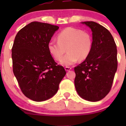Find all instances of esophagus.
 <instances>
[{"label": "esophagus", "instance_id": "34e87169", "mask_svg": "<svg viewBox=\"0 0 126 126\" xmlns=\"http://www.w3.org/2000/svg\"><path fill=\"white\" fill-rule=\"evenodd\" d=\"M65 70H66V71H69V70L72 69V68H71V67H69V66H66L65 68Z\"/></svg>", "mask_w": 126, "mask_h": 126}]
</instances>
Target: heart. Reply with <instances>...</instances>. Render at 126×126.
I'll list each match as a JSON object with an SVG mask.
<instances>
[{
  "label": "heart",
  "instance_id": "1",
  "mask_svg": "<svg viewBox=\"0 0 126 126\" xmlns=\"http://www.w3.org/2000/svg\"><path fill=\"white\" fill-rule=\"evenodd\" d=\"M92 46L91 34L80 29L67 27L57 36V41H50L47 45L49 53L56 60H60L66 51L68 53L60 60V63L69 66L86 59Z\"/></svg>",
  "mask_w": 126,
  "mask_h": 126
}]
</instances>
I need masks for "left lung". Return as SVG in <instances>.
Here are the masks:
<instances>
[{
	"mask_svg": "<svg viewBox=\"0 0 126 126\" xmlns=\"http://www.w3.org/2000/svg\"><path fill=\"white\" fill-rule=\"evenodd\" d=\"M82 23L92 30V46L85 61L75 68V85L82 99L97 101L111 89L118 67L116 45L112 35L103 26L92 21Z\"/></svg>",
	"mask_w": 126,
	"mask_h": 126,
	"instance_id": "1",
	"label": "left lung"
}]
</instances>
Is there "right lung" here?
I'll use <instances>...</instances> for the list:
<instances>
[{"label":"right lung","instance_id":"1","mask_svg":"<svg viewBox=\"0 0 126 126\" xmlns=\"http://www.w3.org/2000/svg\"><path fill=\"white\" fill-rule=\"evenodd\" d=\"M59 27L32 22L19 31L12 47L13 72L25 96L42 101L53 97L66 75L47 48Z\"/></svg>","mask_w":126,"mask_h":126}]
</instances>
